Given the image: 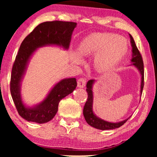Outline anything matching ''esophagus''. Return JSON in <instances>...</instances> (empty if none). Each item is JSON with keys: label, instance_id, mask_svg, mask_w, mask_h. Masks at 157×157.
<instances>
[{"label": "esophagus", "instance_id": "1", "mask_svg": "<svg viewBox=\"0 0 157 157\" xmlns=\"http://www.w3.org/2000/svg\"><path fill=\"white\" fill-rule=\"evenodd\" d=\"M86 84V80L83 78H80L77 81V86L78 88H83Z\"/></svg>", "mask_w": 157, "mask_h": 157}]
</instances>
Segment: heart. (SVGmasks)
Listing matches in <instances>:
<instances>
[{
  "label": "heart",
  "mask_w": 157,
  "mask_h": 157,
  "mask_svg": "<svg viewBox=\"0 0 157 157\" xmlns=\"http://www.w3.org/2000/svg\"><path fill=\"white\" fill-rule=\"evenodd\" d=\"M129 44L125 38L113 33H94L81 40L78 53L72 55L76 64L83 63L82 56H95L94 68L98 74H106L115 68L127 56Z\"/></svg>",
  "instance_id": "b5f03b06"
}]
</instances>
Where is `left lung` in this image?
<instances>
[{
    "mask_svg": "<svg viewBox=\"0 0 157 157\" xmlns=\"http://www.w3.org/2000/svg\"><path fill=\"white\" fill-rule=\"evenodd\" d=\"M130 40H131V45L132 47V58L131 59V62L132 64L131 66H134L137 68L141 75V89H140V94L141 95L142 93V90L144 88V63L143 59L141 57V53L139 51L137 48L135 44L134 40L131 34H129ZM96 82V80L94 79H91L89 80L86 83V91L88 94V98L86 102L84 105L83 110V117H84L86 121L92 127L97 128V129L100 130H110V129H114V128H119L126 121L129 119L131 117H129L128 119L123 121H121L119 122H109L105 120L101 119V118L98 117L95 113H94L93 111V102H94V93H93V86L94 83Z\"/></svg>",
    "mask_w": 157,
    "mask_h": 157,
    "instance_id": "8db88e82",
    "label": "left lung"
}]
</instances>
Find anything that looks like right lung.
Instances as JSON below:
<instances>
[{
  "mask_svg": "<svg viewBox=\"0 0 157 157\" xmlns=\"http://www.w3.org/2000/svg\"><path fill=\"white\" fill-rule=\"evenodd\" d=\"M76 24L66 21H46L37 25L23 40L13 66L10 93L19 115L26 121L38 124L50 121L56 114L60 101L76 89V78H63L54 85L41 102L29 106L23 101L21 89L34 52L38 48L46 46H56L68 50Z\"/></svg>",
  "mask_w": 157,
  "mask_h": 157,
  "instance_id": "right-lung-1",
  "label": "right lung"
}]
</instances>
